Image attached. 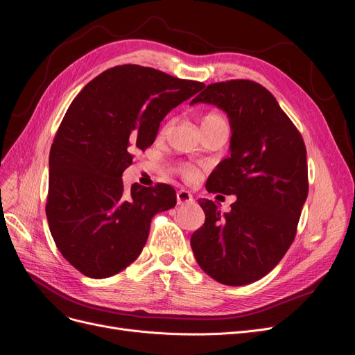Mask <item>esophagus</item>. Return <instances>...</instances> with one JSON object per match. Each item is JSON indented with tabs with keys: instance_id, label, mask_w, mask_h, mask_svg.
I'll use <instances>...</instances> for the list:
<instances>
[{
	"instance_id": "34e87169",
	"label": "esophagus",
	"mask_w": 355,
	"mask_h": 355,
	"mask_svg": "<svg viewBox=\"0 0 355 355\" xmlns=\"http://www.w3.org/2000/svg\"><path fill=\"white\" fill-rule=\"evenodd\" d=\"M176 198H178V204H179V206H184V204H188V202L194 201V198H192V196H191V192L187 191V189L178 191Z\"/></svg>"
}]
</instances>
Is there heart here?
<instances>
[{
  "mask_svg": "<svg viewBox=\"0 0 355 355\" xmlns=\"http://www.w3.org/2000/svg\"><path fill=\"white\" fill-rule=\"evenodd\" d=\"M214 127L228 128L227 118H225L220 112H209L201 118V130H204V128H214ZM180 175L188 180H192L197 176V170L189 164H184L180 167Z\"/></svg>",
  "mask_w": 355,
  "mask_h": 355,
  "instance_id": "obj_1",
  "label": "heart"
}]
</instances>
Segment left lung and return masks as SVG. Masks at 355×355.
Returning a JSON list of instances; mask_svg holds the SVG:
<instances>
[{
    "mask_svg": "<svg viewBox=\"0 0 355 355\" xmlns=\"http://www.w3.org/2000/svg\"><path fill=\"white\" fill-rule=\"evenodd\" d=\"M227 112L228 158L211 171L209 192L235 196L228 213L198 200L204 225L191 237L201 270L227 286L257 282L283 259L293 243L308 196L304 139L263 85L250 80L209 84L194 103Z\"/></svg>",
    "mask_w": 355,
    "mask_h": 355,
    "instance_id": "obj_1",
    "label": "left lung"
}]
</instances>
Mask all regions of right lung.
Wrapping results in <instances>:
<instances>
[{
  "label": "right lung",
  "mask_w": 355,
  "mask_h": 355,
  "mask_svg": "<svg viewBox=\"0 0 355 355\" xmlns=\"http://www.w3.org/2000/svg\"><path fill=\"white\" fill-rule=\"evenodd\" d=\"M204 84L154 68L121 65L78 93L53 141L46 213L62 256L81 274L106 278L141 254L154 214L176 206L170 185H123L133 151L155 141L159 123Z\"/></svg>",
  "instance_id": "add662e5"
}]
</instances>
